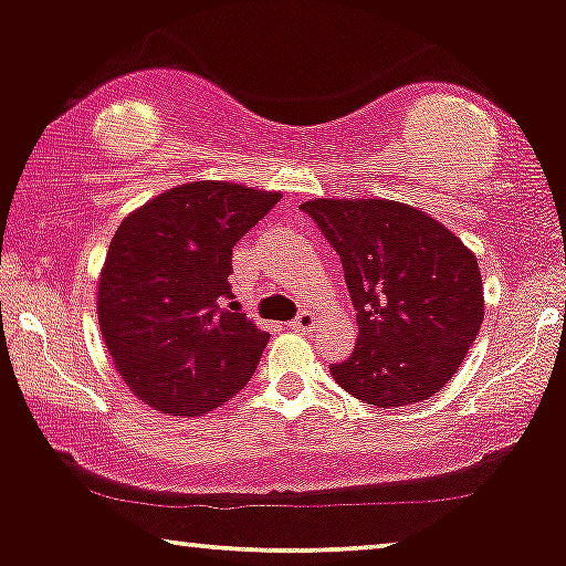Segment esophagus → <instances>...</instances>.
Segmentation results:
<instances>
[{"label":"esophagus","instance_id":"1","mask_svg":"<svg viewBox=\"0 0 566 566\" xmlns=\"http://www.w3.org/2000/svg\"><path fill=\"white\" fill-rule=\"evenodd\" d=\"M290 326H292V329H295V332H313V329H316V313L305 308V311L297 313V318H295V322H292Z\"/></svg>","mask_w":566,"mask_h":566}]
</instances>
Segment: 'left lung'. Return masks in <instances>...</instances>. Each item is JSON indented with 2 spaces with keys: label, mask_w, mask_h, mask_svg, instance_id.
<instances>
[{
  "label": "left lung",
  "mask_w": 566,
  "mask_h": 566,
  "mask_svg": "<svg viewBox=\"0 0 566 566\" xmlns=\"http://www.w3.org/2000/svg\"><path fill=\"white\" fill-rule=\"evenodd\" d=\"M343 261L358 348L332 377L377 408L430 400L480 335L485 301L478 258L424 210L395 200L301 206Z\"/></svg>",
  "instance_id": "obj_1"
}]
</instances>
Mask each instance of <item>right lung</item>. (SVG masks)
<instances>
[{
	"mask_svg": "<svg viewBox=\"0 0 566 566\" xmlns=\"http://www.w3.org/2000/svg\"><path fill=\"white\" fill-rule=\"evenodd\" d=\"M279 200L242 184L189 181L120 221L97 316L115 369L142 403L202 417L250 382L269 335L223 308L231 248Z\"/></svg>",
	"mask_w": 566,
	"mask_h": 566,
	"instance_id": "obj_1",
	"label": "right lung"
}]
</instances>
